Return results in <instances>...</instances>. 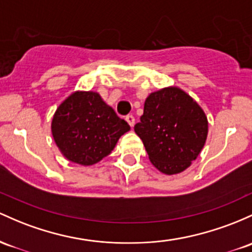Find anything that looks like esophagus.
Listing matches in <instances>:
<instances>
[{
    "label": "esophagus",
    "instance_id": "obj_1",
    "mask_svg": "<svg viewBox=\"0 0 252 252\" xmlns=\"http://www.w3.org/2000/svg\"><path fill=\"white\" fill-rule=\"evenodd\" d=\"M126 121L128 122V124L130 126H134V124H135V118H134V116H131V115H128L126 117Z\"/></svg>",
    "mask_w": 252,
    "mask_h": 252
}]
</instances>
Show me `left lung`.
Returning a JSON list of instances; mask_svg holds the SVG:
<instances>
[{
    "label": "left lung",
    "mask_w": 252,
    "mask_h": 252,
    "mask_svg": "<svg viewBox=\"0 0 252 252\" xmlns=\"http://www.w3.org/2000/svg\"><path fill=\"white\" fill-rule=\"evenodd\" d=\"M134 130L152 164L165 175L183 172L202 151L208 121L201 106L178 87L151 93Z\"/></svg>",
    "instance_id": "8db88e82"
}]
</instances>
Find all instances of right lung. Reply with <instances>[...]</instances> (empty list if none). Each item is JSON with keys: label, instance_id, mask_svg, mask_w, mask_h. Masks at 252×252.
Instances as JSON below:
<instances>
[{"label": "right lung", "instance_id": "right-lung-1", "mask_svg": "<svg viewBox=\"0 0 252 252\" xmlns=\"http://www.w3.org/2000/svg\"><path fill=\"white\" fill-rule=\"evenodd\" d=\"M130 126L96 92L76 91L57 107L51 132L69 161L90 166L109 156Z\"/></svg>", "mask_w": 252, "mask_h": 252}]
</instances>
